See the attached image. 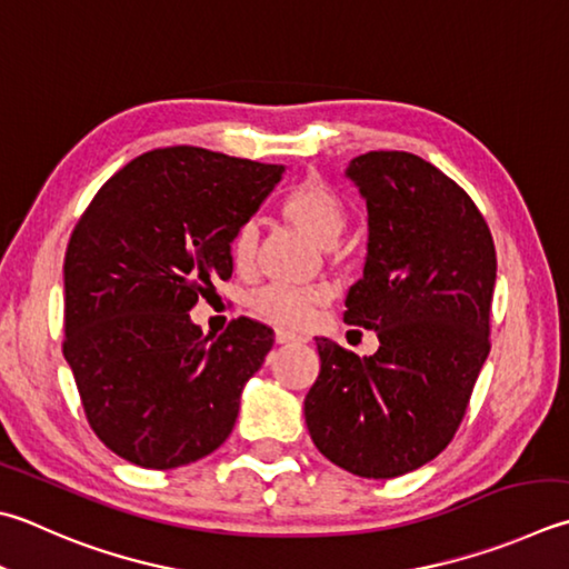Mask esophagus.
<instances>
[{
  "label": "esophagus",
  "mask_w": 569,
  "mask_h": 569,
  "mask_svg": "<svg viewBox=\"0 0 569 569\" xmlns=\"http://www.w3.org/2000/svg\"><path fill=\"white\" fill-rule=\"evenodd\" d=\"M274 341H277V345H297V341H302V337L292 335V331L277 329V331H274Z\"/></svg>",
  "instance_id": "esophagus-1"
}]
</instances>
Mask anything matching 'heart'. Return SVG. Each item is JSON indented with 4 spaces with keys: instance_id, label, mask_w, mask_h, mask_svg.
I'll use <instances>...</instances> for the list:
<instances>
[{
    "instance_id": "1",
    "label": "heart",
    "mask_w": 569,
    "mask_h": 569,
    "mask_svg": "<svg viewBox=\"0 0 569 569\" xmlns=\"http://www.w3.org/2000/svg\"><path fill=\"white\" fill-rule=\"evenodd\" d=\"M282 216L295 228L309 234L321 248H335L347 230V206L325 180L305 178L287 192L282 200ZM257 248H260V224L254 220L242 222L232 234L230 254L234 267L250 270L254 264ZM327 302L325 289L289 287V284H264L248 297V305L257 317H262L280 327H305L312 319L315 309Z\"/></svg>"
}]
</instances>
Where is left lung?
<instances>
[{"mask_svg": "<svg viewBox=\"0 0 569 569\" xmlns=\"http://www.w3.org/2000/svg\"><path fill=\"white\" fill-rule=\"evenodd\" d=\"M369 210L367 262L345 321L373 329L357 357L317 337L305 399L321 456L361 478H396L451 443L490 351L496 244L468 198L428 160L371 151L347 168Z\"/></svg>", "mask_w": 569, "mask_h": 569, "instance_id": "left-lung-1", "label": "left lung"}]
</instances>
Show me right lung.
I'll return each mask as SVG.
<instances>
[{
    "label": "right lung",
    "mask_w": 569,
    "mask_h": 569,
    "mask_svg": "<svg viewBox=\"0 0 569 569\" xmlns=\"http://www.w3.org/2000/svg\"><path fill=\"white\" fill-rule=\"evenodd\" d=\"M284 166L156 148L96 192L63 260V357L93 433L128 463L170 470L224 443L274 331L248 317L220 337L190 321L230 280L234 230Z\"/></svg>",
    "instance_id": "add662e5"
}]
</instances>
